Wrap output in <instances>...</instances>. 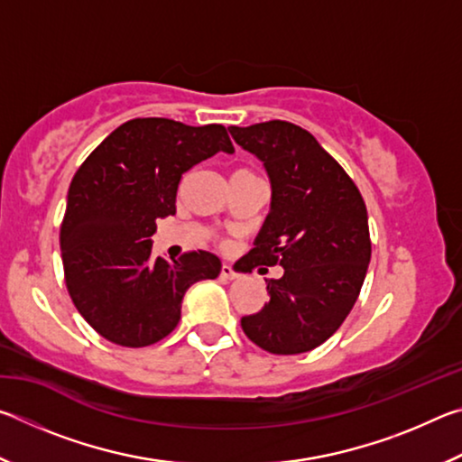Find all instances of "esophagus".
<instances>
[{
    "label": "esophagus",
    "instance_id": "obj_1",
    "mask_svg": "<svg viewBox=\"0 0 462 462\" xmlns=\"http://www.w3.org/2000/svg\"><path fill=\"white\" fill-rule=\"evenodd\" d=\"M220 277H222V279H228V281H234V279H238V273L234 271V269L230 267V264H222Z\"/></svg>",
    "mask_w": 462,
    "mask_h": 462
}]
</instances>
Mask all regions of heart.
<instances>
[{"mask_svg": "<svg viewBox=\"0 0 462 462\" xmlns=\"http://www.w3.org/2000/svg\"><path fill=\"white\" fill-rule=\"evenodd\" d=\"M236 173H245V171H236Z\"/></svg>", "mask_w": 462, "mask_h": 462, "instance_id": "1", "label": "heart"}]
</instances>
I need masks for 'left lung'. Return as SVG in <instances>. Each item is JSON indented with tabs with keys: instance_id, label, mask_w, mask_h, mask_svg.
Returning <instances> with one entry per match:
<instances>
[{
	"instance_id": "obj_1",
	"label": "left lung",
	"mask_w": 462,
	"mask_h": 462,
	"mask_svg": "<svg viewBox=\"0 0 462 462\" xmlns=\"http://www.w3.org/2000/svg\"><path fill=\"white\" fill-rule=\"evenodd\" d=\"M228 130L271 183L269 214L242 271L283 267L267 281L264 308L240 319L242 330L267 353H308L338 330L361 293L371 261L365 201L308 130L283 120Z\"/></svg>"
}]
</instances>
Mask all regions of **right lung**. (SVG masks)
<instances>
[{
    "label": "right lung",
    "mask_w": 462,
    "mask_h": 462,
    "mask_svg": "<svg viewBox=\"0 0 462 462\" xmlns=\"http://www.w3.org/2000/svg\"><path fill=\"white\" fill-rule=\"evenodd\" d=\"M232 154L220 124L136 118L116 128L77 171L60 226L69 295L106 340L140 348L175 330L187 289L222 261L199 250L152 259L156 220L175 216L179 181L198 162Z\"/></svg>",
    "instance_id": "right-lung-1"
}]
</instances>
